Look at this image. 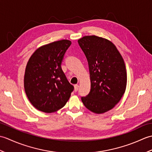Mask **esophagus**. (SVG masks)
Returning a JSON list of instances; mask_svg holds the SVG:
<instances>
[{
  "label": "esophagus",
  "instance_id": "esophagus-1",
  "mask_svg": "<svg viewBox=\"0 0 152 152\" xmlns=\"http://www.w3.org/2000/svg\"><path fill=\"white\" fill-rule=\"evenodd\" d=\"M78 88H79V86L78 84L74 85V91H77L78 90Z\"/></svg>",
  "mask_w": 152,
  "mask_h": 152
}]
</instances>
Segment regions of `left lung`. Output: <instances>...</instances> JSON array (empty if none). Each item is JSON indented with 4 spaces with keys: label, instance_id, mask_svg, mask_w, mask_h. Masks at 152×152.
I'll return each instance as SVG.
<instances>
[{
    "label": "left lung",
    "instance_id": "8db88e82",
    "mask_svg": "<svg viewBox=\"0 0 152 152\" xmlns=\"http://www.w3.org/2000/svg\"><path fill=\"white\" fill-rule=\"evenodd\" d=\"M89 65L91 90L82 96L86 107L102 114L120 101L127 86V71L124 59L112 42L105 38L86 36L78 40Z\"/></svg>",
    "mask_w": 152,
    "mask_h": 152
}]
</instances>
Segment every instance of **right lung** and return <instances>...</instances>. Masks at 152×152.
Listing matches in <instances>:
<instances>
[{"label":"right lung","instance_id":"1","mask_svg":"<svg viewBox=\"0 0 152 152\" xmlns=\"http://www.w3.org/2000/svg\"><path fill=\"white\" fill-rule=\"evenodd\" d=\"M71 42L62 40L40 47L27 64L24 88L27 97L38 110H59L69 101L74 86L61 69L64 54Z\"/></svg>","mask_w":152,"mask_h":152}]
</instances>
